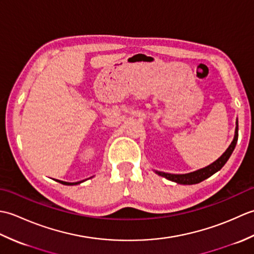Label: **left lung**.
<instances>
[{"instance_id": "1", "label": "left lung", "mask_w": 254, "mask_h": 254, "mask_svg": "<svg viewBox=\"0 0 254 254\" xmlns=\"http://www.w3.org/2000/svg\"><path fill=\"white\" fill-rule=\"evenodd\" d=\"M237 141H238V119L236 121V130H235V136L233 142L230 143L228 148L225 150V153L220 156L218 159H216L210 165L204 167L198 170H195L193 172H189V174H183V175H175V174H168V172H163V171H157L155 170L156 174L158 176H161L166 178L172 182H176L178 185H185V186H190V185H196V183L202 182L203 180L207 179L210 176L216 174L217 171L223 168L224 165L227 163V160L233 154L234 149L236 147Z\"/></svg>"}]
</instances>
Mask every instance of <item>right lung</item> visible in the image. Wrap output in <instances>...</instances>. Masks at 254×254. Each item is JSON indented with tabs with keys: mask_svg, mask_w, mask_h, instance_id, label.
<instances>
[{
	"mask_svg": "<svg viewBox=\"0 0 254 254\" xmlns=\"http://www.w3.org/2000/svg\"><path fill=\"white\" fill-rule=\"evenodd\" d=\"M56 181H58V182L62 183V185H64V186H76V185H79V183L84 182L85 180H82V181H77V182H65V181H61V180H56Z\"/></svg>",
	"mask_w": 254,
	"mask_h": 254,
	"instance_id": "obj_1",
	"label": "right lung"
}]
</instances>
